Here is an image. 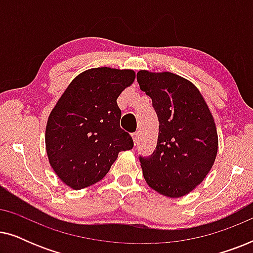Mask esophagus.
<instances>
[{
    "label": "esophagus",
    "instance_id": "1",
    "mask_svg": "<svg viewBox=\"0 0 253 253\" xmlns=\"http://www.w3.org/2000/svg\"><path fill=\"white\" fill-rule=\"evenodd\" d=\"M138 136H139V131H136V132H133V133H132V139H133V143H134V145L137 144Z\"/></svg>",
    "mask_w": 253,
    "mask_h": 253
}]
</instances>
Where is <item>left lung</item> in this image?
<instances>
[{"instance_id":"8db88e82","label":"left lung","mask_w":253,"mask_h":253,"mask_svg":"<svg viewBox=\"0 0 253 253\" xmlns=\"http://www.w3.org/2000/svg\"><path fill=\"white\" fill-rule=\"evenodd\" d=\"M137 82L159 120L157 147L139 157L145 181L166 197L188 195L216 158L217 132L209 106L191 82L171 72L140 70Z\"/></svg>"}]
</instances>
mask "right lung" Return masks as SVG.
Returning <instances> with one entry per match:
<instances>
[{"label": "right lung", "mask_w": 253, "mask_h": 253, "mask_svg": "<svg viewBox=\"0 0 253 253\" xmlns=\"http://www.w3.org/2000/svg\"><path fill=\"white\" fill-rule=\"evenodd\" d=\"M132 70L89 69L70 83L46 126L49 164L68 186L81 190L105 177L133 140L121 129L116 100L134 81Z\"/></svg>", "instance_id": "obj_1"}]
</instances>
